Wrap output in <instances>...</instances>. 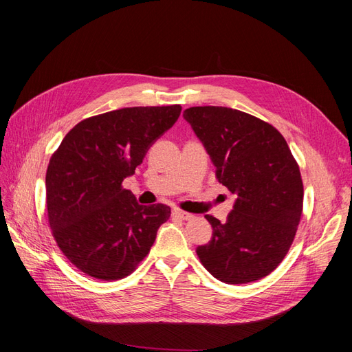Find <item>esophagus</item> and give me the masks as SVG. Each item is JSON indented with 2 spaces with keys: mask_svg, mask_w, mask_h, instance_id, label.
Listing matches in <instances>:
<instances>
[{
  "mask_svg": "<svg viewBox=\"0 0 352 352\" xmlns=\"http://www.w3.org/2000/svg\"><path fill=\"white\" fill-rule=\"evenodd\" d=\"M173 216L180 219V220H190L194 217L192 214H189V212H185L182 210H173Z\"/></svg>",
  "mask_w": 352,
  "mask_h": 352,
  "instance_id": "esophagus-1",
  "label": "esophagus"
}]
</instances>
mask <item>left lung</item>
<instances>
[{"label": "left lung", "mask_w": 352, "mask_h": 352, "mask_svg": "<svg viewBox=\"0 0 352 352\" xmlns=\"http://www.w3.org/2000/svg\"><path fill=\"white\" fill-rule=\"evenodd\" d=\"M216 167L219 182L236 197L228 220L210 214L208 243L197 254L220 282L239 285L270 274L289 251L302 212L300 167L278 129L243 111L206 105L184 111Z\"/></svg>", "instance_id": "8db88e82"}]
</instances>
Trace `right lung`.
Wrapping results in <instances>:
<instances>
[{
	"label": "right lung",
	"mask_w": 352,
	"mask_h": 352,
	"mask_svg": "<svg viewBox=\"0 0 352 352\" xmlns=\"http://www.w3.org/2000/svg\"><path fill=\"white\" fill-rule=\"evenodd\" d=\"M180 105L127 107L78 123L47 168L48 221L72 264L95 279L131 274L170 217L164 204L141 206L122 182L172 127Z\"/></svg>",
	"instance_id": "add662e5"
}]
</instances>
